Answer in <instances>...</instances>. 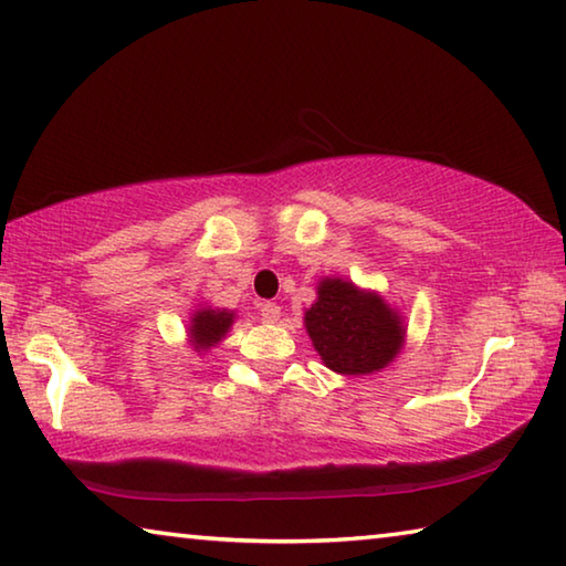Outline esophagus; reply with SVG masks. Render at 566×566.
Here are the masks:
<instances>
[{"label":"esophagus","mask_w":566,"mask_h":566,"mask_svg":"<svg viewBox=\"0 0 566 566\" xmlns=\"http://www.w3.org/2000/svg\"><path fill=\"white\" fill-rule=\"evenodd\" d=\"M260 312H262V319L270 322V324L282 317V306L276 304V302H262L260 304Z\"/></svg>","instance_id":"obj_1"}]
</instances>
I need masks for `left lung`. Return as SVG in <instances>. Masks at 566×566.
<instances>
[{
	"label": "left lung",
	"instance_id": "obj_1",
	"mask_svg": "<svg viewBox=\"0 0 566 566\" xmlns=\"http://www.w3.org/2000/svg\"><path fill=\"white\" fill-rule=\"evenodd\" d=\"M304 327L322 361L339 375H371L397 357L405 342L399 312L377 292L347 280H322L317 302L304 312Z\"/></svg>",
	"mask_w": 566,
	"mask_h": 566
}]
</instances>
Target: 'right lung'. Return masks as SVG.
I'll list each match as a JSON object with an SVG mask.
<instances>
[{
	"label": "right lung",
	"mask_w": 566,
	"mask_h": 566,
	"mask_svg": "<svg viewBox=\"0 0 566 566\" xmlns=\"http://www.w3.org/2000/svg\"><path fill=\"white\" fill-rule=\"evenodd\" d=\"M232 322H234V312L205 306V310L191 314L189 344L197 352H207V349L217 347V344L224 339L229 327H232Z\"/></svg>",
	"instance_id": "add662e5"
}]
</instances>
